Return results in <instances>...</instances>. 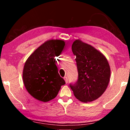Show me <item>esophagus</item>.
<instances>
[{
    "label": "esophagus",
    "mask_w": 130,
    "mask_h": 130,
    "mask_svg": "<svg viewBox=\"0 0 130 130\" xmlns=\"http://www.w3.org/2000/svg\"><path fill=\"white\" fill-rule=\"evenodd\" d=\"M63 79H64V80L65 81L66 83H68V77L67 76L64 77V78H63Z\"/></svg>",
    "instance_id": "34e87169"
}]
</instances>
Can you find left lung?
Instances as JSON below:
<instances>
[{"instance_id": "obj_1", "label": "left lung", "mask_w": 130, "mask_h": 130, "mask_svg": "<svg viewBox=\"0 0 130 130\" xmlns=\"http://www.w3.org/2000/svg\"><path fill=\"white\" fill-rule=\"evenodd\" d=\"M72 50L76 56L78 78L70 87L80 102H92L104 93L109 84L111 69L106 57L91 45L74 41Z\"/></svg>"}]
</instances>
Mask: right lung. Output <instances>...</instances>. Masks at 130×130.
Returning a JSON list of instances; mask_svg holds the SVG:
<instances>
[{
    "label": "right lung",
    "instance_id": "add662e5",
    "mask_svg": "<svg viewBox=\"0 0 130 130\" xmlns=\"http://www.w3.org/2000/svg\"><path fill=\"white\" fill-rule=\"evenodd\" d=\"M65 45L60 39L48 40L35 50L25 62L23 84L28 93L36 99L43 102L53 99L65 84L58 73L54 58Z\"/></svg>",
    "mask_w": 130,
    "mask_h": 130
}]
</instances>
